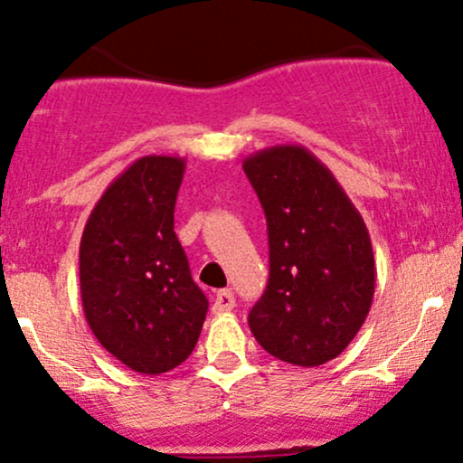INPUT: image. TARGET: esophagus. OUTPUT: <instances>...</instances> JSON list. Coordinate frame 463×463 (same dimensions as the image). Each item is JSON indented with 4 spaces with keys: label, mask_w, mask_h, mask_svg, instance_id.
<instances>
[{
    "label": "esophagus",
    "mask_w": 463,
    "mask_h": 463,
    "mask_svg": "<svg viewBox=\"0 0 463 463\" xmlns=\"http://www.w3.org/2000/svg\"><path fill=\"white\" fill-rule=\"evenodd\" d=\"M235 307V294L231 289H220L213 298V312L215 314H223V312H231Z\"/></svg>",
    "instance_id": "34e87169"
}]
</instances>
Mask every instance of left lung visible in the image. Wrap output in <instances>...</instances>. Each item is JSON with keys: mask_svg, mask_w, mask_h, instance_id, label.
I'll return each mask as SVG.
<instances>
[{"mask_svg": "<svg viewBox=\"0 0 463 463\" xmlns=\"http://www.w3.org/2000/svg\"><path fill=\"white\" fill-rule=\"evenodd\" d=\"M268 222L270 279L248 314L257 343L283 363L318 367L363 327L375 261L363 215L332 171L301 145L243 160Z\"/></svg>", "mask_w": 463, "mask_h": 463, "instance_id": "obj_1", "label": "left lung"}]
</instances>
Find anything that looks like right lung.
<instances>
[{"label": "right lung", "instance_id": "add662e5", "mask_svg": "<svg viewBox=\"0 0 463 463\" xmlns=\"http://www.w3.org/2000/svg\"><path fill=\"white\" fill-rule=\"evenodd\" d=\"M184 157L142 156L96 202L79 250L90 329L138 373L171 372L189 358L208 301L174 231Z\"/></svg>", "mask_w": 463, "mask_h": 463}]
</instances>
